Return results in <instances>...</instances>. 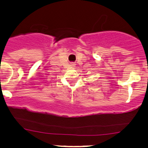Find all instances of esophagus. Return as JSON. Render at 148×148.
I'll return each instance as SVG.
<instances>
[{
	"instance_id": "obj_1",
	"label": "esophagus",
	"mask_w": 148,
	"mask_h": 148,
	"mask_svg": "<svg viewBox=\"0 0 148 148\" xmlns=\"http://www.w3.org/2000/svg\"><path fill=\"white\" fill-rule=\"evenodd\" d=\"M73 66H74V65H73Z\"/></svg>"
}]
</instances>
